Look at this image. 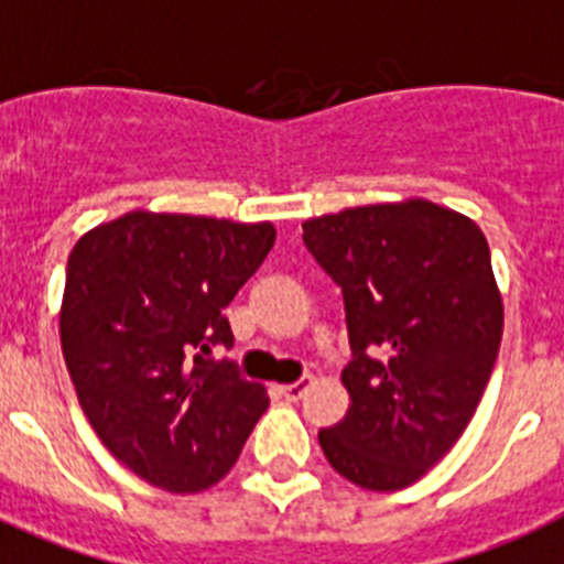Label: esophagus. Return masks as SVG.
<instances>
[{
	"label": "esophagus",
	"mask_w": 564,
	"mask_h": 564,
	"mask_svg": "<svg viewBox=\"0 0 564 564\" xmlns=\"http://www.w3.org/2000/svg\"><path fill=\"white\" fill-rule=\"evenodd\" d=\"M310 384H312V378H301V381H295V384L281 387V392L286 395V401H297L306 390H310Z\"/></svg>",
	"instance_id": "34e87169"
}]
</instances>
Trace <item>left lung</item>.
Returning <instances> with one entry per match:
<instances>
[{
  "label": "left lung",
  "instance_id": "obj_1",
  "mask_svg": "<svg viewBox=\"0 0 564 564\" xmlns=\"http://www.w3.org/2000/svg\"><path fill=\"white\" fill-rule=\"evenodd\" d=\"M304 243L344 292L347 415L318 433L367 490L419 481L465 433L505 326L490 249L470 217L430 200L312 217Z\"/></svg>",
  "mask_w": 564,
  "mask_h": 564
}]
</instances>
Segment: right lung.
Wrapping results in <instances>:
<instances>
[{"label": "right lung", "instance_id": "add662e5", "mask_svg": "<svg viewBox=\"0 0 564 564\" xmlns=\"http://www.w3.org/2000/svg\"><path fill=\"white\" fill-rule=\"evenodd\" d=\"M274 243L272 224L129 212L68 254L59 338L99 442L149 485L197 494L224 479L267 413L224 310Z\"/></svg>", "mask_w": 564, "mask_h": 564}]
</instances>
